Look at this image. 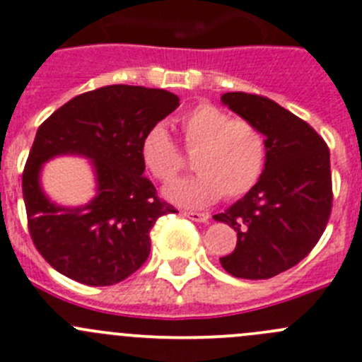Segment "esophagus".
Wrapping results in <instances>:
<instances>
[{"label":"esophagus","mask_w":362,"mask_h":362,"mask_svg":"<svg viewBox=\"0 0 362 362\" xmlns=\"http://www.w3.org/2000/svg\"><path fill=\"white\" fill-rule=\"evenodd\" d=\"M184 216H187L189 219L198 223H207L209 219H211V216H209L207 212H184Z\"/></svg>","instance_id":"obj_1"}]
</instances>
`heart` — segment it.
I'll use <instances>...</instances> for the list:
<instances>
[{
  "instance_id": "b5f03b06",
  "label": "heart",
  "mask_w": 362,
  "mask_h": 362,
  "mask_svg": "<svg viewBox=\"0 0 362 362\" xmlns=\"http://www.w3.org/2000/svg\"><path fill=\"white\" fill-rule=\"evenodd\" d=\"M184 144L197 151L192 177L175 180L164 197L182 207H207L225 194L239 198L261 180L268 158L266 137L252 121L232 119L211 103L189 110L180 121ZM141 160L148 173L170 182L184 165L180 151L164 124L151 127L141 139Z\"/></svg>"
}]
</instances>
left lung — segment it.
<instances>
[{
    "label": "left lung",
    "instance_id": "obj_1",
    "mask_svg": "<svg viewBox=\"0 0 362 362\" xmlns=\"http://www.w3.org/2000/svg\"><path fill=\"white\" fill-rule=\"evenodd\" d=\"M221 103L266 137L261 180L216 221L238 232L223 269L248 280L272 279L298 264L320 241L332 207L330 153L303 119L268 98L225 93Z\"/></svg>",
    "mask_w": 362,
    "mask_h": 362
}]
</instances>
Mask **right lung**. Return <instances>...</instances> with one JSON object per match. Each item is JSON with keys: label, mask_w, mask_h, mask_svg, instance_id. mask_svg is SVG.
I'll list each match as a JSON object with an SVG mask.
<instances>
[{"label": "right lung", "mask_w": 362, "mask_h": 362, "mask_svg": "<svg viewBox=\"0 0 362 362\" xmlns=\"http://www.w3.org/2000/svg\"><path fill=\"white\" fill-rule=\"evenodd\" d=\"M178 101L164 89L107 86L74 96L40 124L23 198L33 245L52 268L87 286H112L144 264L151 227L175 207L143 177L141 139ZM64 154L87 158L93 168L97 187L87 204L59 206L43 192V164Z\"/></svg>", "instance_id": "obj_1"}]
</instances>
